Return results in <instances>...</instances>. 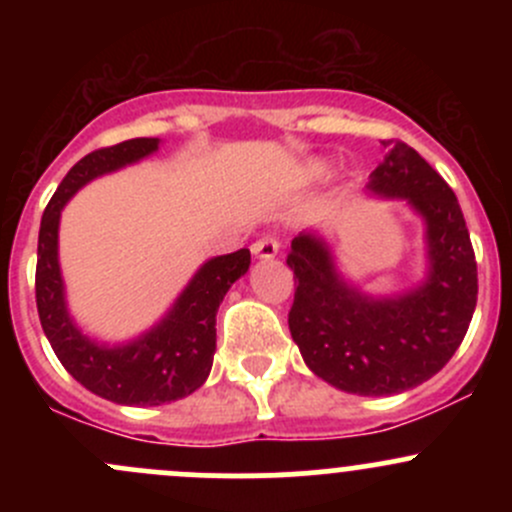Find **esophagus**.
<instances>
[{
	"label": "esophagus",
	"mask_w": 512,
	"mask_h": 512,
	"mask_svg": "<svg viewBox=\"0 0 512 512\" xmlns=\"http://www.w3.org/2000/svg\"><path fill=\"white\" fill-rule=\"evenodd\" d=\"M280 252V240L275 235H265L257 242H252V255L262 257V260H272Z\"/></svg>",
	"instance_id": "1"
}]
</instances>
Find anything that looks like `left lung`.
Masks as SVG:
<instances>
[{"instance_id": "left-lung-1", "label": "left lung", "mask_w": 512, "mask_h": 512, "mask_svg": "<svg viewBox=\"0 0 512 512\" xmlns=\"http://www.w3.org/2000/svg\"><path fill=\"white\" fill-rule=\"evenodd\" d=\"M389 156L369 188L406 198L428 225L431 275L396 299H369L337 277L324 242L292 240L294 272L289 332L319 379L361 396L414 389L461 347L478 299V267L456 193L409 143L384 141Z\"/></svg>"}]
</instances>
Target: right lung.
<instances>
[{"label": "right lung", "mask_w": 512, "mask_h": 512, "mask_svg": "<svg viewBox=\"0 0 512 512\" xmlns=\"http://www.w3.org/2000/svg\"><path fill=\"white\" fill-rule=\"evenodd\" d=\"M158 138H131L98 148L66 173L46 205L36 252V309L41 329L64 369L101 399L126 406H160L193 394L208 379L215 354V314L232 282L250 267V250L215 257L200 267L168 317L153 332L126 347H98L69 319L64 304L56 240L66 200L94 180L128 163L151 156Z\"/></svg>", "instance_id": "right-lung-1"}]
</instances>
